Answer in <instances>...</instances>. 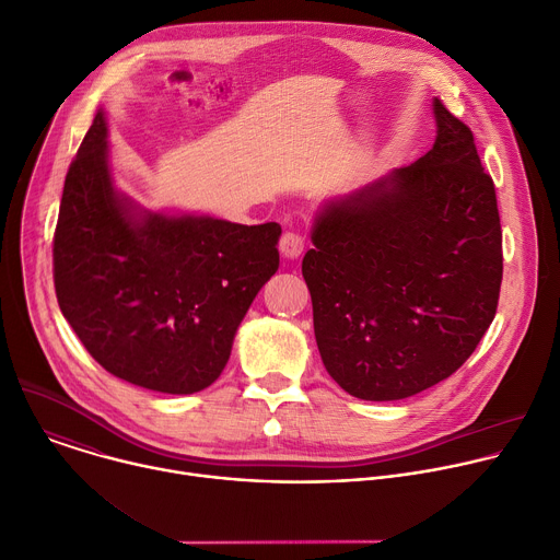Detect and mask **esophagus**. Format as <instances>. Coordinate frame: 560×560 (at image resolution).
<instances>
[{
  "label": "esophagus",
  "mask_w": 560,
  "mask_h": 560,
  "mask_svg": "<svg viewBox=\"0 0 560 560\" xmlns=\"http://www.w3.org/2000/svg\"><path fill=\"white\" fill-rule=\"evenodd\" d=\"M303 246H305V238L299 234V232H292V230H285L281 234V242H279V250L283 257L288 259H296L301 253H303Z\"/></svg>",
  "instance_id": "1"
}]
</instances>
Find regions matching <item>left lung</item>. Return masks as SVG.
I'll use <instances>...</instances> for the list:
<instances>
[{"label": "left lung", "mask_w": 560, "mask_h": 560, "mask_svg": "<svg viewBox=\"0 0 560 560\" xmlns=\"http://www.w3.org/2000/svg\"><path fill=\"white\" fill-rule=\"evenodd\" d=\"M436 141L318 214L303 257L328 374L363 401H396L454 374L499 307L503 232L474 135L434 100Z\"/></svg>", "instance_id": "1"}]
</instances>
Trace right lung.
<instances>
[{
    "mask_svg": "<svg viewBox=\"0 0 560 560\" xmlns=\"http://www.w3.org/2000/svg\"><path fill=\"white\" fill-rule=\"evenodd\" d=\"M106 150L97 113L68 168L52 236L61 314L110 374L154 392H199L219 378L238 324L279 268L281 225L135 219Z\"/></svg>",
    "mask_w": 560,
    "mask_h": 560,
    "instance_id": "add662e5",
    "label": "right lung"
}]
</instances>
